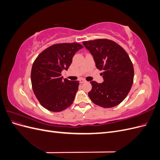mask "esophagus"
Wrapping results in <instances>:
<instances>
[{
    "instance_id": "esophagus-1",
    "label": "esophagus",
    "mask_w": 160,
    "mask_h": 160,
    "mask_svg": "<svg viewBox=\"0 0 160 160\" xmlns=\"http://www.w3.org/2000/svg\"><path fill=\"white\" fill-rule=\"evenodd\" d=\"M86 81H85V79H79V83H85Z\"/></svg>"
}]
</instances>
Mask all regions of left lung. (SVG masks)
I'll list each match as a JSON object with an SVG mask.
<instances>
[{
    "mask_svg": "<svg viewBox=\"0 0 160 160\" xmlns=\"http://www.w3.org/2000/svg\"><path fill=\"white\" fill-rule=\"evenodd\" d=\"M83 44L93 55L97 68L103 71L102 83L90 82L89 98L103 108L119 105L128 95L133 82V66L127 52L107 38L83 41Z\"/></svg>",
    "mask_w": 160,
    "mask_h": 160,
    "instance_id": "1",
    "label": "left lung"
}]
</instances>
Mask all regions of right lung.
Returning <instances> with one entry per match:
<instances>
[{
	"instance_id": "add662e5",
	"label": "right lung",
	"mask_w": 160,
	"mask_h": 160,
	"mask_svg": "<svg viewBox=\"0 0 160 160\" xmlns=\"http://www.w3.org/2000/svg\"><path fill=\"white\" fill-rule=\"evenodd\" d=\"M82 48L77 42L57 43L42 51L34 61L31 73L32 90L47 110L60 112L73 102L79 81L62 80L61 71L68 69L75 52Z\"/></svg>"
}]
</instances>
